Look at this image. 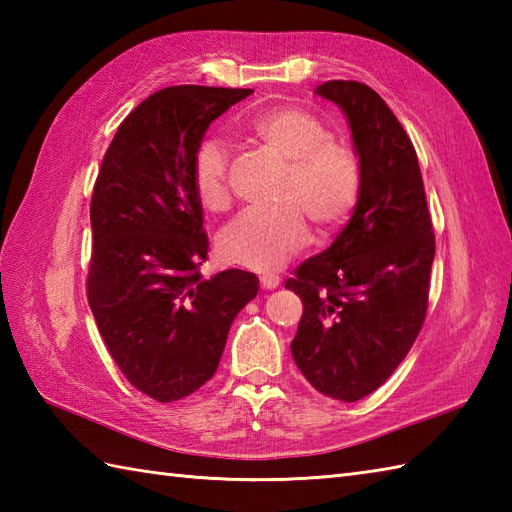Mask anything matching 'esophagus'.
I'll return each instance as SVG.
<instances>
[{
	"label": "esophagus",
	"instance_id": "1",
	"mask_svg": "<svg viewBox=\"0 0 512 512\" xmlns=\"http://www.w3.org/2000/svg\"><path fill=\"white\" fill-rule=\"evenodd\" d=\"M259 281H262L264 290H275L281 284V279L277 275H262V279H259Z\"/></svg>",
	"mask_w": 512,
	"mask_h": 512
}]
</instances>
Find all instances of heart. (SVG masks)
I'll list each match as a JSON object with an SVG mask.
<instances>
[{
  "label": "heart",
  "instance_id": "obj_1",
  "mask_svg": "<svg viewBox=\"0 0 512 512\" xmlns=\"http://www.w3.org/2000/svg\"><path fill=\"white\" fill-rule=\"evenodd\" d=\"M244 134L288 160L277 209H250L228 224L217 239L220 253L237 266L273 270L308 242L310 220L319 228L341 224L361 193V162L317 116L297 107H273L244 123ZM191 180L206 211L231 204L226 178V147L206 138L195 151Z\"/></svg>",
  "mask_w": 512,
  "mask_h": 512
}]
</instances>
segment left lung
<instances>
[{
    "label": "left lung",
    "mask_w": 512,
    "mask_h": 512,
    "mask_svg": "<svg viewBox=\"0 0 512 512\" xmlns=\"http://www.w3.org/2000/svg\"><path fill=\"white\" fill-rule=\"evenodd\" d=\"M314 92L347 116L361 193L332 246L286 281L303 301L290 350L314 389L356 402L394 374L416 341L436 237L416 149L387 103L358 81H328Z\"/></svg>",
    "instance_id": "8db88e82"
}]
</instances>
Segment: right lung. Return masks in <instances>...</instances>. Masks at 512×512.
Masks as SVG:
<instances>
[{
	"mask_svg": "<svg viewBox=\"0 0 512 512\" xmlns=\"http://www.w3.org/2000/svg\"><path fill=\"white\" fill-rule=\"evenodd\" d=\"M244 88L173 85L147 96L105 151L94 184L88 301L114 363L145 396L173 402L209 380L259 279L200 275L209 250L191 169L204 132Z\"/></svg>",
	"mask_w": 512,
	"mask_h": 512,
	"instance_id": "1",
	"label": "right lung"
}]
</instances>
